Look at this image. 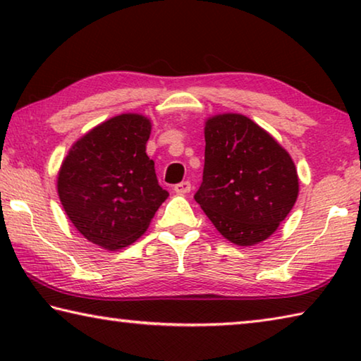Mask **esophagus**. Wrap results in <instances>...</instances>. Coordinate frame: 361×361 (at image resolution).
Segmentation results:
<instances>
[{
    "label": "esophagus",
    "mask_w": 361,
    "mask_h": 361,
    "mask_svg": "<svg viewBox=\"0 0 361 361\" xmlns=\"http://www.w3.org/2000/svg\"><path fill=\"white\" fill-rule=\"evenodd\" d=\"M173 191L176 192V194H188L189 191H191V183L189 181H181V183H178V185H175L173 186Z\"/></svg>",
    "instance_id": "esophagus-1"
}]
</instances>
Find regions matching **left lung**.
I'll return each mask as SVG.
<instances>
[{"label":"left lung","mask_w":361,"mask_h":361,"mask_svg":"<svg viewBox=\"0 0 361 361\" xmlns=\"http://www.w3.org/2000/svg\"><path fill=\"white\" fill-rule=\"evenodd\" d=\"M204 180L194 199L224 239L252 247L271 237L299 194L295 162L271 133L239 113L205 119Z\"/></svg>","instance_id":"1"}]
</instances>
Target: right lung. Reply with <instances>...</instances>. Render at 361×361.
Returning a JSON list of instances; mask_svg holds the SVG:
<instances>
[{
    "instance_id": "obj_1",
    "label": "right lung",
    "mask_w": 361,
    "mask_h": 361,
    "mask_svg": "<svg viewBox=\"0 0 361 361\" xmlns=\"http://www.w3.org/2000/svg\"><path fill=\"white\" fill-rule=\"evenodd\" d=\"M151 119L124 113L73 143L57 173L60 204L84 239L108 252L132 245L169 197L146 154Z\"/></svg>"
}]
</instances>
